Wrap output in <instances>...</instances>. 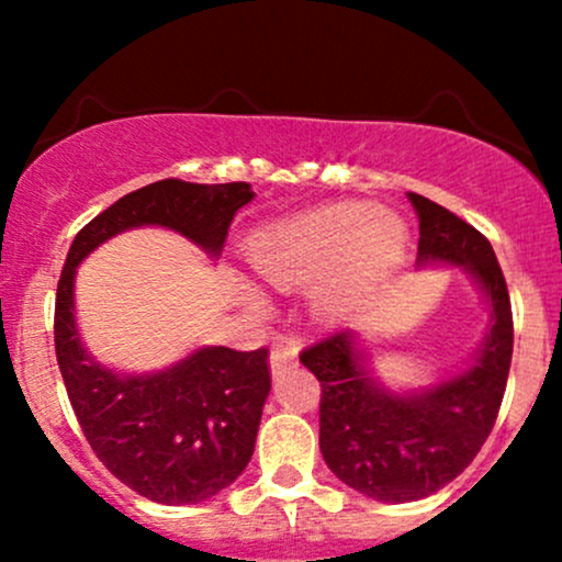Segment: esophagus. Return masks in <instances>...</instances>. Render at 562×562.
Masks as SVG:
<instances>
[{
	"instance_id": "esophagus-1",
	"label": "esophagus",
	"mask_w": 562,
	"mask_h": 562,
	"mask_svg": "<svg viewBox=\"0 0 562 562\" xmlns=\"http://www.w3.org/2000/svg\"><path fill=\"white\" fill-rule=\"evenodd\" d=\"M295 357H299V348H295L293 340H285V344H277L272 348V357H269V364H272V375H282L290 367L295 364Z\"/></svg>"
}]
</instances>
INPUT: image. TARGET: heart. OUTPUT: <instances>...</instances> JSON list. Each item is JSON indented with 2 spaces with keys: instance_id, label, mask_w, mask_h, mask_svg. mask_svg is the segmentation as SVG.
<instances>
[{
  "instance_id": "obj_1",
  "label": "heart",
  "mask_w": 562,
  "mask_h": 562,
  "mask_svg": "<svg viewBox=\"0 0 562 562\" xmlns=\"http://www.w3.org/2000/svg\"><path fill=\"white\" fill-rule=\"evenodd\" d=\"M406 243L409 229L396 214L370 203H340L256 232L248 261L277 288L322 280L319 306L340 314L402 261Z\"/></svg>"
}]
</instances>
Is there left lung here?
Here are the masks:
<instances>
[{
    "instance_id": "1",
    "label": "left lung",
    "mask_w": 562,
    "mask_h": 562,
    "mask_svg": "<svg viewBox=\"0 0 562 562\" xmlns=\"http://www.w3.org/2000/svg\"><path fill=\"white\" fill-rule=\"evenodd\" d=\"M420 218L417 263L462 267L486 295L492 325L470 364L430 389L396 393L367 367L353 330L303 348L322 385L319 449L346 486L378 502H415L465 470L492 434L513 359V308L492 243L434 200L409 192Z\"/></svg>"
}]
</instances>
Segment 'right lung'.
Returning <instances> with one entry per match:
<instances>
[{"label": "right lung", "mask_w": 562, "mask_h": 562, "mask_svg": "<svg viewBox=\"0 0 562 562\" xmlns=\"http://www.w3.org/2000/svg\"><path fill=\"white\" fill-rule=\"evenodd\" d=\"M250 200L248 182L164 179L128 192L76 235L57 282L55 353L76 420L102 465L158 505H198L243 473L272 391L269 351L203 346L160 372H113L79 338L76 267L97 245L150 224L179 232L216 259L232 218Z\"/></svg>", "instance_id": "right-lung-1"}]
</instances>
